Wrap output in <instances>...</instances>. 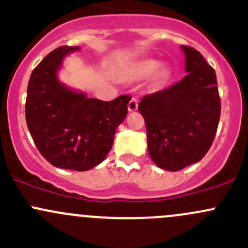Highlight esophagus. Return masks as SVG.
<instances>
[{"label":"esophagus","instance_id":"1","mask_svg":"<svg viewBox=\"0 0 248 248\" xmlns=\"http://www.w3.org/2000/svg\"><path fill=\"white\" fill-rule=\"evenodd\" d=\"M137 109H138V99L133 97L128 103V110L129 111H136Z\"/></svg>","mask_w":248,"mask_h":248}]
</instances>
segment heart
<instances>
[{
  "mask_svg": "<svg viewBox=\"0 0 248 248\" xmlns=\"http://www.w3.org/2000/svg\"><path fill=\"white\" fill-rule=\"evenodd\" d=\"M159 62L155 60H142V61L137 62L132 66L127 67L121 73V78L126 81H136V80H141L145 78L150 77L158 69ZM169 73L167 69H159L156 73L155 80L156 82H163L168 79Z\"/></svg>",
  "mask_w": 248,
  "mask_h": 248,
  "instance_id": "b5f03b06",
  "label": "heart"
}]
</instances>
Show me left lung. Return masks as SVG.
Instances as JSON below:
<instances>
[{
	"mask_svg": "<svg viewBox=\"0 0 248 248\" xmlns=\"http://www.w3.org/2000/svg\"><path fill=\"white\" fill-rule=\"evenodd\" d=\"M181 47L187 76L166 90L144 96L138 106L146 124L150 156L156 166L170 171L181 170L206 155L221 116L214 68L198 50Z\"/></svg>",
	"mask_w": 248,
	"mask_h": 248,
	"instance_id": "obj_1",
	"label": "left lung"
}]
</instances>
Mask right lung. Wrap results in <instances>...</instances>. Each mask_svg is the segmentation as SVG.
Returning a JSON list of instances; mask_svg holds the SVG:
<instances>
[{"label": "right lung", "mask_w": 248, "mask_h": 248, "mask_svg": "<svg viewBox=\"0 0 248 248\" xmlns=\"http://www.w3.org/2000/svg\"><path fill=\"white\" fill-rule=\"evenodd\" d=\"M79 46H62L32 71L27 86L26 124L42 156L57 168L85 171L101 163L126 119L127 94L110 102L87 98L67 89L56 72L64 55Z\"/></svg>", "instance_id": "obj_1"}]
</instances>
